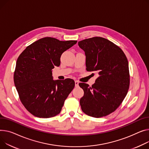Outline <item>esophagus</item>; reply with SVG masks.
I'll use <instances>...</instances> for the list:
<instances>
[{
    "instance_id": "34e87169",
    "label": "esophagus",
    "mask_w": 149,
    "mask_h": 149,
    "mask_svg": "<svg viewBox=\"0 0 149 149\" xmlns=\"http://www.w3.org/2000/svg\"><path fill=\"white\" fill-rule=\"evenodd\" d=\"M78 84H79V81L77 80L75 81V87H78Z\"/></svg>"
}]
</instances>
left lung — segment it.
I'll return each instance as SVG.
<instances>
[{"label": "left lung", "mask_w": 149, "mask_h": 149, "mask_svg": "<svg viewBox=\"0 0 149 149\" xmlns=\"http://www.w3.org/2000/svg\"><path fill=\"white\" fill-rule=\"evenodd\" d=\"M85 52L87 71H96L94 84L79 86L84 91L80 103L87 115L99 118L114 112L127 95L130 83L127 59L122 49L108 39L93 37L78 42Z\"/></svg>", "instance_id": "1"}]
</instances>
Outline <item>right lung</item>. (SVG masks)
<instances>
[{"mask_svg": "<svg viewBox=\"0 0 149 149\" xmlns=\"http://www.w3.org/2000/svg\"><path fill=\"white\" fill-rule=\"evenodd\" d=\"M77 42L43 38L27 46L18 57L15 86L22 103L33 116L49 118L61 111L75 82L71 78L54 80L52 69L60 66L62 54Z\"/></svg>", "mask_w": 149, "mask_h": 149, "instance_id": "right-lung-1", "label": "right lung"}]
</instances>
